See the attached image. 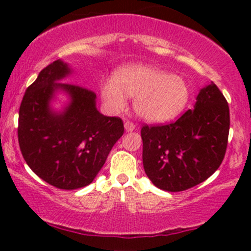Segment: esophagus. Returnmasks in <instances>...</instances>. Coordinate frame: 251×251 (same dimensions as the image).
<instances>
[{
    "label": "esophagus",
    "mask_w": 251,
    "mask_h": 251,
    "mask_svg": "<svg viewBox=\"0 0 251 251\" xmlns=\"http://www.w3.org/2000/svg\"><path fill=\"white\" fill-rule=\"evenodd\" d=\"M124 127H125V130L127 131V132H131V131L135 130L136 125L133 123H131V121H126V123L124 124Z\"/></svg>",
    "instance_id": "esophagus-1"
}]
</instances>
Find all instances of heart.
Instances as JSON below:
<instances>
[{
    "label": "heart",
    "instance_id": "obj_1",
    "mask_svg": "<svg viewBox=\"0 0 251 251\" xmlns=\"http://www.w3.org/2000/svg\"><path fill=\"white\" fill-rule=\"evenodd\" d=\"M100 90L105 107L113 113L125 108L127 97H135L136 114L149 123L176 118L186 108L191 95L183 77L151 65L120 68L114 78L100 81Z\"/></svg>",
    "mask_w": 251,
    "mask_h": 251
}]
</instances>
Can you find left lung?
<instances>
[{"label": "left lung", "mask_w": 251, "mask_h": 251, "mask_svg": "<svg viewBox=\"0 0 251 251\" xmlns=\"http://www.w3.org/2000/svg\"><path fill=\"white\" fill-rule=\"evenodd\" d=\"M229 108L214 82L197 96L193 110L166 125H144L143 168L154 186L181 192L209 178L225 158Z\"/></svg>", "instance_id": "left-lung-1"}]
</instances>
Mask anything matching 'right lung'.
Masks as SVG:
<instances>
[{"mask_svg":"<svg viewBox=\"0 0 251 251\" xmlns=\"http://www.w3.org/2000/svg\"><path fill=\"white\" fill-rule=\"evenodd\" d=\"M72 73L63 60L50 63L26 88L19 108L23 156L40 178L59 189L90 184L124 133L120 118L97 110L93 91L60 82ZM58 92L70 100L59 112L51 108Z\"/></svg>","mask_w":251,"mask_h":251,"instance_id":"obj_1","label":"right lung"}]
</instances>
